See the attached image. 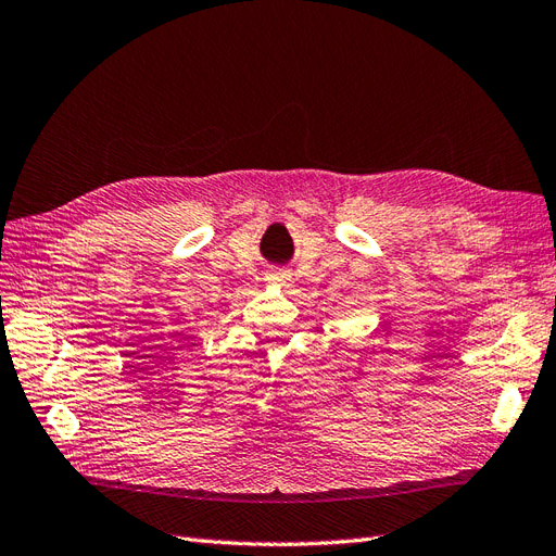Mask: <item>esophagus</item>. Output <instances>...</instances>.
<instances>
[{"mask_svg":"<svg viewBox=\"0 0 556 556\" xmlns=\"http://www.w3.org/2000/svg\"><path fill=\"white\" fill-rule=\"evenodd\" d=\"M268 280L276 282V285H282V288H285V285H290V276L285 274V271H274V274H268Z\"/></svg>","mask_w":556,"mask_h":556,"instance_id":"obj_1","label":"esophagus"}]
</instances>
